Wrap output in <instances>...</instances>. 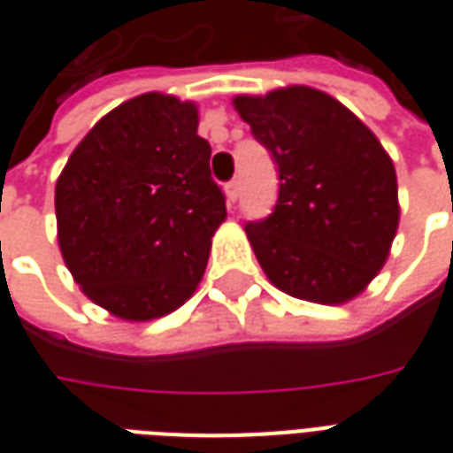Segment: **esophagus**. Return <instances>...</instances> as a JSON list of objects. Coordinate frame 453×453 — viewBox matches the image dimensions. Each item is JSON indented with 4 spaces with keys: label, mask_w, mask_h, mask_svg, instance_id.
I'll list each match as a JSON object with an SVG mask.
<instances>
[{
    "label": "esophagus",
    "mask_w": 453,
    "mask_h": 453,
    "mask_svg": "<svg viewBox=\"0 0 453 453\" xmlns=\"http://www.w3.org/2000/svg\"><path fill=\"white\" fill-rule=\"evenodd\" d=\"M226 196L230 206L237 201V196H240V181H237V179H233V181H227L226 184Z\"/></svg>",
    "instance_id": "1"
}]
</instances>
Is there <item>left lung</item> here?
I'll use <instances>...</instances> for the list:
<instances>
[{
    "instance_id": "8db88e82",
    "label": "left lung",
    "mask_w": 453,
    "mask_h": 453,
    "mask_svg": "<svg viewBox=\"0 0 453 453\" xmlns=\"http://www.w3.org/2000/svg\"><path fill=\"white\" fill-rule=\"evenodd\" d=\"M233 104L279 172L274 211L245 226L269 281L325 305L361 294L386 262L400 216L395 169L379 138L311 87Z\"/></svg>"
}]
</instances>
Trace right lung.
I'll return each instance as SVG.
<instances>
[{
	"label": "right lung",
	"instance_id": "right-lung-1",
	"mask_svg": "<svg viewBox=\"0 0 453 453\" xmlns=\"http://www.w3.org/2000/svg\"><path fill=\"white\" fill-rule=\"evenodd\" d=\"M194 104L142 94L106 113L55 187L67 269L94 303L123 320L177 311L196 291L226 194Z\"/></svg>",
	"mask_w": 453,
	"mask_h": 453
}]
</instances>
